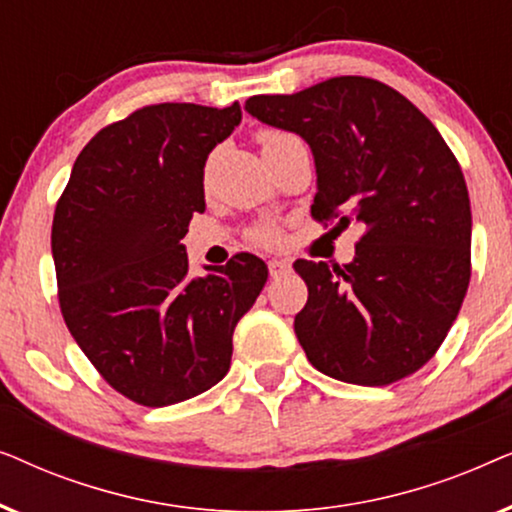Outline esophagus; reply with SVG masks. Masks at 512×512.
Returning <instances> with one entry per match:
<instances>
[{
  "instance_id": "34e87169",
  "label": "esophagus",
  "mask_w": 512,
  "mask_h": 512,
  "mask_svg": "<svg viewBox=\"0 0 512 512\" xmlns=\"http://www.w3.org/2000/svg\"><path fill=\"white\" fill-rule=\"evenodd\" d=\"M268 270L272 279H279L284 277L286 272H291V263L284 261V258H272V261H268Z\"/></svg>"
}]
</instances>
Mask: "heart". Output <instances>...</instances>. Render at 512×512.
I'll use <instances>...</instances> for the list:
<instances>
[{
    "label": "heart",
    "instance_id": "b5f03b06",
    "mask_svg": "<svg viewBox=\"0 0 512 512\" xmlns=\"http://www.w3.org/2000/svg\"><path fill=\"white\" fill-rule=\"evenodd\" d=\"M291 137L293 135H286V132H279V130H263L258 132V144H261V151H270L275 149L277 144H282ZM251 235H254L256 242H263V244H272L277 240V230L272 226H258Z\"/></svg>",
    "mask_w": 512,
    "mask_h": 512
}]
</instances>
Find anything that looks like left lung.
I'll use <instances>...</instances> for the list:
<instances>
[{
    "mask_svg": "<svg viewBox=\"0 0 512 512\" xmlns=\"http://www.w3.org/2000/svg\"><path fill=\"white\" fill-rule=\"evenodd\" d=\"M244 109L310 144L314 221L363 226L352 263H293L307 284L293 321L307 359L361 387L417 373L471 282V200L452 149L408 97L368 76L254 95Z\"/></svg>",
    "mask_w": 512,
    "mask_h": 512,
    "instance_id": "obj_1",
    "label": "left lung"
}]
</instances>
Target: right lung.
<instances>
[{
    "label": "right lung",
    "mask_w": 512,
    "mask_h": 512,
    "mask_svg": "<svg viewBox=\"0 0 512 512\" xmlns=\"http://www.w3.org/2000/svg\"><path fill=\"white\" fill-rule=\"evenodd\" d=\"M242 121L191 102L149 104L102 128L76 158L53 214L62 319L102 380L146 408L223 380L233 331L268 282L235 254L188 277L181 240L205 212V160Z\"/></svg>",
    "instance_id": "right-lung-1"
}]
</instances>
